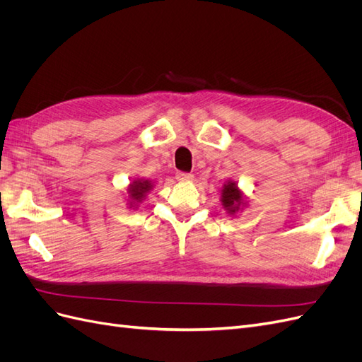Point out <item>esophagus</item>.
Segmentation results:
<instances>
[{
	"mask_svg": "<svg viewBox=\"0 0 362 362\" xmlns=\"http://www.w3.org/2000/svg\"><path fill=\"white\" fill-rule=\"evenodd\" d=\"M177 180L180 182H187V181L193 180V175L192 173H185V172H178L177 173Z\"/></svg>",
	"mask_w": 362,
	"mask_h": 362,
	"instance_id": "1",
	"label": "esophagus"
}]
</instances>
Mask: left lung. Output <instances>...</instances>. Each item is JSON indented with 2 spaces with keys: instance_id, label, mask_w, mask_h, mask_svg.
<instances>
[{
  "instance_id": "obj_1",
  "label": "left lung",
  "mask_w": 362,
  "mask_h": 362,
  "mask_svg": "<svg viewBox=\"0 0 362 362\" xmlns=\"http://www.w3.org/2000/svg\"><path fill=\"white\" fill-rule=\"evenodd\" d=\"M221 201H222V205L226 210V213L231 216H234L240 210H243V208L246 206L243 192L238 189L237 182L231 181V180H229L226 184H223L222 193H221Z\"/></svg>"
}]
</instances>
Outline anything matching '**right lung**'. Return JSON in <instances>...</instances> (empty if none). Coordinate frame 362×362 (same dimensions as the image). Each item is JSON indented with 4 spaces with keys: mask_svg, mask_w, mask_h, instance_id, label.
<instances>
[{
    "mask_svg": "<svg viewBox=\"0 0 362 362\" xmlns=\"http://www.w3.org/2000/svg\"><path fill=\"white\" fill-rule=\"evenodd\" d=\"M152 187H154V184H152L149 180L137 178L134 181H131V184L127 189V193H128L127 201H128L129 208H136L137 204H140L145 199L146 193H149V190H152Z\"/></svg>",
    "mask_w": 362,
    "mask_h": 362,
    "instance_id": "add662e5",
    "label": "right lung"
}]
</instances>
